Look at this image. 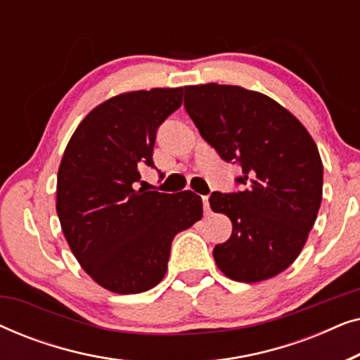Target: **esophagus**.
Returning a JSON list of instances; mask_svg holds the SVG:
<instances>
[{"instance_id":"1","label":"esophagus","mask_w":360,"mask_h":360,"mask_svg":"<svg viewBox=\"0 0 360 360\" xmlns=\"http://www.w3.org/2000/svg\"><path fill=\"white\" fill-rule=\"evenodd\" d=\"M208 198H210L208 195L201 196V201H203V210H205V213H208V211H210V201H208Z\"/></svg>"}]
</instances>
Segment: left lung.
I'll return each instance as SVG.
<instances>
[{"label": "left lung", "instance_id": "left-lung-1", "mask_svg": "<svg viewBox=\"0 0 360 360\" xmlns=\"http://www.w3.org/2000/svg\"><path fill=\"white\" fill-rule=\"evenodd\" d=\"M185 110L226 162L239 164L243 191H213L210 206L233 223L213 249L236 282L272 278L302 252L323 196V162L313 137L272 98L243 86H185Z\"/></svg>", "mask_w": 360, "mask_h": 360}]
</instances>
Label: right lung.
Instances as JSON below:
<instances>
[{"instance_id":"1","label":"right lung","mask_w":360,"mask_h":360,"mask_svg":"<svg viewBox=\"0 0 360 360\" xmlns=\"http://www.w3.org/2000/svg\"><path fill=\"white\" fill-rule=\"evenodd\" d=\"M181 96L184 88L112 96L88 112L63 152L56 205L63 236L83 270L110 292L154 288L167 272L172 240L203 216L193 191L137 188L141 167L155 169L157 129Z\"/></svg>"}]
</instances>
